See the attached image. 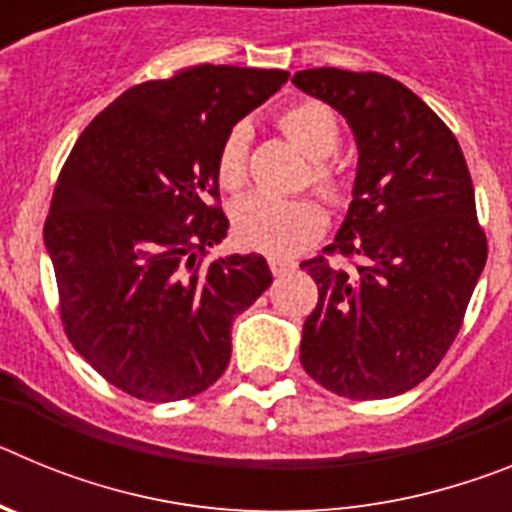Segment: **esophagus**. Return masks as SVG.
Wrapping results in <instances>:
<instances>
[{
    "label": "esophagus",
    "mask_w": 512,
    "mask_h": 512,
    "mask_svg": "<svg viewBox=\"0 0 512 512\" xmlns=\"http://www.w3.org/2000/svg\"><path fill=\"white\" fill-rule=\"evenodd\" d=\"M269 266H271V271H274V277H287V274H292V271L297 269V261L279 259V256H271Z\"/></svg>",
    "instance_id": "34e87169"
}]
</instances>
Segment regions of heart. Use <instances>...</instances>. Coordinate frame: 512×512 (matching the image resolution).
Listing matches in <instances>:
<instances>
[{
  "instance_id": "1",
  "label": "heart",
  "mask_w": 512,
  "mask_h": 512,
  "mask_svg": "<svg viewBox=\"0 0 512 512\" xmlns=\"http://www.w3.org/2000/svg\"><path fill=\"white\" fill-rule=\"evenodd\" d=\"M284 133L315 161L312 179L330 202H343L346 184L328 164L341 148V125L323 102L305 99L289 104L279 115ZM251 125L235 122L217 148V182L228 192H238L248 179ZM325 230V212L315 200H282L271 194H251L233 210V235L248 251L266 256H295L318 241Z\"/></svg>"
}]
</instances>
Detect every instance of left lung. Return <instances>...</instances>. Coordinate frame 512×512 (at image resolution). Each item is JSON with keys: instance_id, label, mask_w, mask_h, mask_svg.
I'll list each match as a JSON object with an SVG mask.
<instances>
[{"instance_id": "1", "label": "left lung", "mask_w": 512, "mask_h": 512, "mask_svg": "<svg viewBox=\"0 0 512 512\" xmlns=\"http://www.w3.org/2000/svg\"><path fill=\"white\" fill-rule=\"evenodd\" d=\"M292 84L346 117L359 148L354 200L325 251L300 361L325 390L384 400L413 390L454 343L487 261L474 187L454 133L405 84L384 74L307 69Z\"/></svg>"}]
</instances>
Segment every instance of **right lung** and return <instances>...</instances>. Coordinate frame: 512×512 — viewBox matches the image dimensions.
I'll return each instance as SVG.
<instances>
[{"mask_svg": "<svg viewBox=\"0 0 512 512\" xmlns=\"http://www.w3.org/2000/svg\"><path fill=\"white\" fill-rule=\"evenodd\" d=\"M279 69L192 66L122 92L76 140L43 241L63 330L117 390L138 400L200 395L230 361V325L271 284L259 253L205 264L228 235L207 205L217 148L282 89Z\"/></svg>", "mask_w": 512, "mask_h": 512, "instance_id": "obj_1", "label": "right lung"}]
</instances>
